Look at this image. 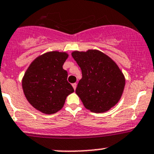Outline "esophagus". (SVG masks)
<instances>
[{"label": "esophagus", "instance_id": "obj_1", "mask_svg": "<svg viewBox=\"0 0 154 154\" xmlns=\"http://www.w3.org/2000/svg\"><path fill=\"white\" fill-rule=\"evenodd\" d=\"M77 84L76 83V82H75V83H73L72 84V86H73V88H74V90H75L76 88H77Z\"/></svg>", "mask_w": 154, "mask_h": 154}]
</instances>
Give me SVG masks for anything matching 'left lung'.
<instances>
[{"instance_id": "left-lung-1", "label": "left lung", "mask_w": 154, "mask_h": 154, "mask_svg": "<svg viewBox=\"0 0 154 154\" xmlns=\"http://www.w3.org/2000/svg\"><path fill=\"white\" fill-rule=\"evenodd\" d=\"M72 55L82 71L76 94L84 106L94 113H103L120 100L125 79L116 63L98 50L75 51Z\"/></svg>"}]
</instances>
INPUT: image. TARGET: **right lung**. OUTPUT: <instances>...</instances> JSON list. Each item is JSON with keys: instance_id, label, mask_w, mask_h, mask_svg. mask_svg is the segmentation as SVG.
I'll use <instances>...</instances> for the list:
<instances>
[{"instance_id": "obj_1", "label": "right lung", "mask_w": 154, "mask_h": 154, "mask_svg": "<svg viewBox=\"0 0 154 154\" xmlns=\"http://www.w3.org/2000/svg\"><path fill=\"white\" fill-rule=\"evenodd\" d=\"M68 54L49 51L39 56L29 66L22 80L24 94L35 108L46 114H55L64 106L74 88L63 69Z\"/></svg>"}]
</instances>
